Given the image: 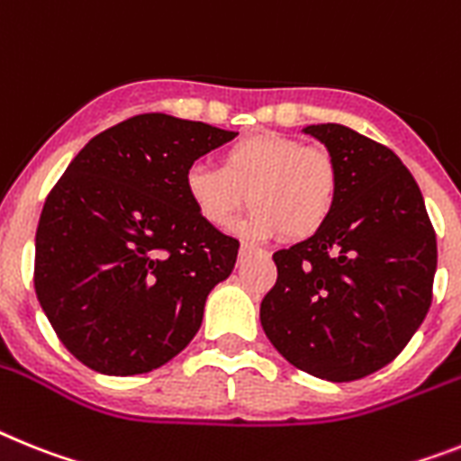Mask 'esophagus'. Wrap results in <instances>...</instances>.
Returning <instances> with one entry per match:
<instances>
[{
	"label": "esophagus",
	"instance_id": "obj_1",
	"mask_svg": "<svg viewBox=\"0 0 461 461\" xmlns=\"http://www.w3.org/2000/svg\"><path fill=\"white\" fill-rule=\"evenodd\" d=\"M250 253H262V250L255 249V246H250V243H241V250H239V255H241V258H249Z\"/></svg>",
	"mask_w": 461,
	"mask_h": 461
}]
</instances>
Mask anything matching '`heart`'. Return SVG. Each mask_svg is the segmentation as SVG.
Masks as SVG:
<instances>
[{
    "label": "heart",
    "instance_id": "b5f03b06",
    "mask_svg": "<svg viewBox=\"0 0 461 461\" xmlns=\"http://www.w3.org/2000/svg\"><path fill=\"white\" fill-rule=\"evenodd\" d=\"M185 192L201 220L230 230L246 203L253 237L309 239L330 220L339 194V166L323 145L278 133H255L231 142L218 166L192 164Z\"/></svg>",
    "mask_w": 461,
    "mask_h": 461
}]
</instances>
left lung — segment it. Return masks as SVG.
<instances>
[{
	"instance_id": "left-lung-1",
	"label": "left lung",
	"mask_w": 461,
	"mask_h": 461,
	"mask_svg": "<svg viewBox=\"0 0 461 461\" xmlns=\"http://www.w3.org/2000/svg\"><path fill=\"white\" fill-rule=\"evenodd\" d=\"M339 166V194L314 237L276 250L260 304L285 361L330 382L392 363L434 297L436 231L415 177L380 142L342 123L307 126Z\"/></svg>"
}]
</instances>
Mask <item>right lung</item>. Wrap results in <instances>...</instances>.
Wrapping results in <instances>:
<instances>
[{"label": "right lung", "instance_id": "right-lung-1", "mask_svg": "<svg viewBox=\"0 0 461 461\" xmlns=\"http://www.w3.org/2000/svg\"><path fill=\"white\" fill-rule=\"evenodd\" d=\"M234 135L138 114L88 140L53 185L34 237V293L77 361L140 375L192 342L239 241L199 218L185 171Z\"/></svg>", "mask_w": 461, "mask_h": 461}]
</instances>
